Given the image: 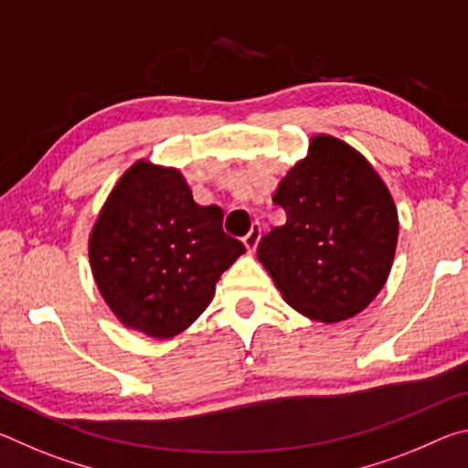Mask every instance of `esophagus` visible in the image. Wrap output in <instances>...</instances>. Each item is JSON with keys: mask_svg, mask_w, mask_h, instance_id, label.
Masks as SVG:
<instances>
[{"mask_svg": "<svg viewBox=\"0 0 468 468\" xmlns=\"http://www.w3.org/2000/svg\"><path fill=\"white\" fill-rule=\"evenodd\" d=\"M260 237H262V227H260L258 223H253L251 229H250V233L243 237V245H245V248H248L250 253L256 251L258 243H260Z\"/></svg>", "mask_w": 468, "mask_h": 468, "instance_id": "1", "label": "esophagus"}]
</instances>
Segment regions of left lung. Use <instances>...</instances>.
Here are the masks:
<instances>
[{"label":"left lung","instance_id":"8db88e82","mask_svg":"<svg viewBox=\"0 0 468 468\" xmlns=\"http://www.w3.org/2000/svg\"><path fill=\"white\" fill-rule=\"evenodd\" d=\"M287 212L258 245L282 299L305 318H353L388 281L399 241L390 189L357 148L315 133L272 194Z\"/></svg>","mask_w":468,"mask_h":468}]
</instances>
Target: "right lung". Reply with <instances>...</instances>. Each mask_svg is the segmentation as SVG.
Returning <instances> with one entry per match:
<instances>
[{
  "instance_id": "1",
  "label": "right lung",
  "mask_w": 468,
  "mask_h": 468,
  "mask_svg": "<svg viewBox=\"0 0 468 468\" xmlns=\"http://www.w3.org/2000/svg\"><path fill=\"white\" fill-rule=\"evenodd\" d=\"M245 253L223 210L200 206L177 167L140 158L117 179L89 235L92 279L122 326L173 338L192 326Z\"/></svg>"
}]
</instances>
